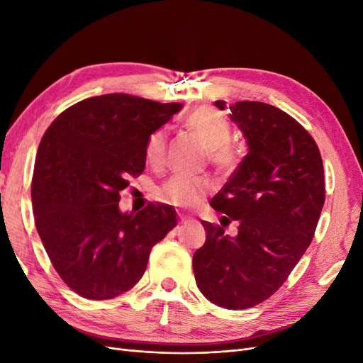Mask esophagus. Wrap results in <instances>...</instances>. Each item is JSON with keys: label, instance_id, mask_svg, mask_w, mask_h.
<instances>
[{"label": "esophagus", "instance_id": "obj_1", "mask_svg": "<svg viewBox=\"0 0 363 363\" xmlns=\"http://www.w3.org/2000/svg\"><path fill=\"white\" fill-rule=\"evenodd\" d=\"M180 221H182V224H188V223L192 221V219L188 218V216H184V215H180Z\"/></svg>", "mask_w": 363, "mask_h": 363}]
</instances>
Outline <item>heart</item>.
<instances>
[{
    "mask_svg": "<svg viewBox=\"0 0 363 363\" xmlns=\"http://www.w3.org/2000/svg\"><path fill=\"white\" fill-rule=\"evenodd\" d=\"M186 128L201 140L204 148L208 150V160L224 172H233L240 163L242 155L240 150L230 144L232 127L228 121L212 108L200 107L194 111L184 121ZM167 152V131L163 128L152 131L145 144V159L152 167H159L164 160ZM212 184L207 179H194L188 175H172L160 188V199L172 206L196 207Z\"/></svg>",
    "mask_w": 363,
    "mask_h": 363,
    "instance_id": "1",
    "label": "heart"
}]
</instances>
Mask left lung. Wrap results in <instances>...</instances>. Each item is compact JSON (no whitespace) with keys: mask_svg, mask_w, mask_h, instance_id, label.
<instances>
[{"mask_svg":"<svg viewBox=\"0 0 363 363\" xmlns=\"http://www.w3.org/2000/svg\"><path fill=\"white\" fill-rule=\"evenodd\" d=\"M224 111L225 101H215ZM248 152L211 201L221 225L201 221L206 242L194 255L196 286L225 309H248L276 292L311 245L324 200L316 142L280 108L259 101L230 106ZM238 220V235L223 227Z\"/></svg>","mask_w":363,"mask_h":363,"instance_id":"left-lung-1","label":"left lung"}]
</instances>
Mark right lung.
Returning a JSON list of instances; mask_svg holds the SVG:
<instances>
[{
    "label": "right lung",
    "instance_id": "right-lung-1",
    "mask_svg": "<svg viewBox=\"0 0 363 363\" xmlns=\"http://www.w3.org/2000/svg\"><path fill=\"white\" fill-rule=\"evenodd\" d=\"M128 94L92 96L43 135L31 182L33 213L62 280L89 300H111L144 276L151 248L177 225L168 204L121 212L119 192L145 168V144L177 112Z\"/></svg>",
    "mask_w": 363,
    "mask_h": 363
}]
</instances>
